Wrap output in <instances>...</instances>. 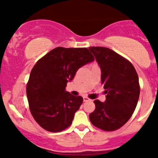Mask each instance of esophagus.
I'll return each mask as SVG.
<instances>
[{"instance_id":"34e87169","label":"esophagus","mask_w":158,"mask_h":158,"mask_svg":"<svg viewBox=\"0 0 158 158\" xmlns=\"http://www.w3.org/2000/svg\"><path fill=\"white\" fill-rule=\"evenodd\" d=\"M83 100H84V102L91 101V100H90V99H89V98H88V97H86V96H85V97H84V98H83Z\"/></svg>"}]
</instances>
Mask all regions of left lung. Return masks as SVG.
Wrapping results in <instances>:
<instances>
[{
	"mask_svg": "<svg viewBox=\"0 0 158 158\" xmlns=\"http://www.w3.org/2000/svg\"><path fill=\"white\" fill-rule=\"evenodd\" d=\"M101 70V84L106 89V100L94 101L96 109L89 119L96 127L106 131L120 128L136 107L140 94L139 76L131 62L107 47H91Z\"/></svg>",
	"mask_w": 158,
	"mask_h": 158,
	"instance_id": "1",
	"label": "left lung"
}]
</instances>
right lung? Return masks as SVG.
<instances>
[{"label":"right lung","instance_id":"right-lung-1","mask_svg":"<svg viewBox=\"0 0 158 158\" xmlns=\"http://www.w3.org/2000/svg\"><path fill=\"white\" fill-rule=\"evenodd\" d=\"M87 48L53 49L34 65L27 85L32 116L43 129L59 132L69 127L83 98L65 91L79 68L93 62Z\"/></svg>","mask_w":158,"mask_h":158}]
</instances>
